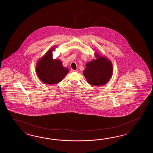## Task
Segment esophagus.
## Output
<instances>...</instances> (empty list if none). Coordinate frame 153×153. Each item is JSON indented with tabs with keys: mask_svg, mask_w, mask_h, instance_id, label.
<instances>
[{
	"mask_svg": "<svg viewBox=\"0 0 153 153\" xmlns=\"http://www.w3.org/2000/svg\"><path fill=\"white\" fill-rule=\"evenodd\" d=\"M71 72H76V71H75V70H74V69H71Z\"/></svg>",
	"mask_w": 153,
	"mask_h": 153,
	"instance_id": "esophagus-1",
	"label": "esophagus"
}]
</instances>
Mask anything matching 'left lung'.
<instances>
[{"mask_svg": "<svg viewBox=\"0 0 153 153\" xmlns=\"http://www.w3.org/2000/svg\"><path fill=\"white\" fill-rule=\"evenodd\" d=\"M96 59L88 62L83 71L87 82L92 86H100L106 84L113 74V65L105 56L94 52Z\"/></svg>", "mask_w": 153, "mask_h": 153, "instance_id": "8db88e82", "label": "left lung"}]
</instances>
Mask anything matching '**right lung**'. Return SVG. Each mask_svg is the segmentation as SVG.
<instances>
[{
    "label": "right lung",
    "instance_id": "obj_1",
    "mask_svg": "<svg viewBox=\"0 0 153 153\" xmlns=\"http://www.w3.org/2000/svg\"><path fill=\"white\" fill-rule=\"evenodd\" d=\"M56 46L49 49L42 58L38 59L36 65V74L40 80L45 84L51 85L62 81L68 73L67 68L63 67L61 61L52 58V52Z\"/></svg>",
    "mask_w": 153,
    "mask_h": 153
}]
</instances>
